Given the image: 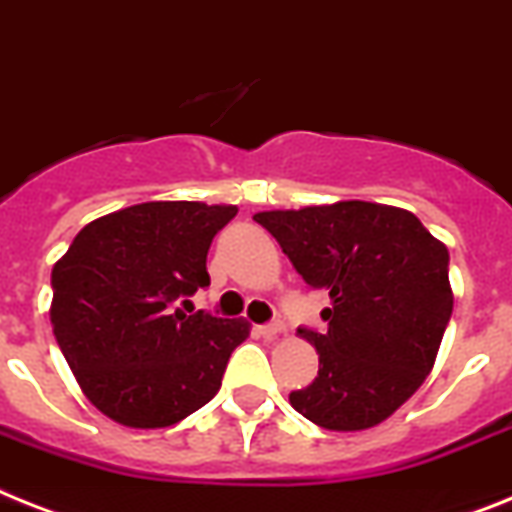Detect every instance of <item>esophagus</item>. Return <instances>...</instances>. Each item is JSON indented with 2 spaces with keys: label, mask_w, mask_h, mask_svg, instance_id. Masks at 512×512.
I'll return each instance as SVG.
<instances>
[{
  "label": "esophagus",
  "mask_w": 512,
  "mask_h": 512,
  "mask_svg": "<svg viewBox=\"0 0 512 512\" xmlns=\"http://www.w3.org/2000/svg\"><path fill=\"white\" fill-rule=\"evenodd\" d=\"M257 336H263V338H276L278 333L283 330V322H268V325H257Z\"/></svg>",
  "instance_id": "esophagus-1"
}]
</instances>
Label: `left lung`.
Listing matches in <instances>:
<instances>
[{
	"mask_svg": "<svg viewBox=\"0 0 512 512\" xmlns=\"http://www.w3.org/2000/svg\"><path fill=\"white\" fill-rule=\"evenodd\" d=\"M255 221L312 289H325V333L299 328L317 377L289 395L309 422L356 432L385 422L432 372L453 312L448 247L409 210L343 200L265 210Z\"/></svg>",
	"mask_w": 512,
	"mask_h": 512,
	"instance_id": "8db88e82",
	"label": "left lung"
}]
</instances>
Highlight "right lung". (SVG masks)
Listing matches in <instances>:
<instances>
[{
    "instance_id": "1",
    "label": "right lung",
    "mask_w": 512,
    "mask_h": 512,
    "mask_svg": "<svg viewBox=\"0 0 512 512\" xmlns=\"http://www.w3.org/2000/svg\"><path fill=\"white\" fill-rule=\"evenodd\" d=\"M234 205L140 203L90 221L51 270V325L88 401L135 429L171 427L221 388L244 320L184 315Z\"/></svg>"
}]
</instances>
